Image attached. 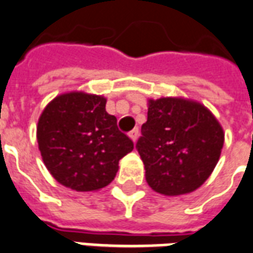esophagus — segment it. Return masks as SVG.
Listing matches in <instances>:
<instances>
[{"mask_svg":"<svg viewBox=\"0 0 253 253\" xmlns=\"http://www.w3.org/2000/svg\"><path fill=\"white\" fill-rule=\"evenodd\" d=\"M128 136H130L131 139L135 142V140L138 139V136H139V130H138V128H134V130H131L130 132H128Z\"/></svg>","mask_w":253,"mask_h":253,"instance_id":"obj_1","label":"esophagus"}]
</instances>
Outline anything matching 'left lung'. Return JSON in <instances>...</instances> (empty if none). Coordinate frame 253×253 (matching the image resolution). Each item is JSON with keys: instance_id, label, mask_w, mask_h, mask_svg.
<instances>
[{"instance_id": "left-lung-1", "label": "left lung", "mask_w": 253, "mask_h": 253, "mask_svg": "<svg viewBox=\"0 0 253 253\" xmlns=\"http://www.w3.org/2000/svg\"><path fill=\"white\" fill-rule=\"evenodd\" d=\"M224 143L220 123L202 103L183 98L148 101L136 142L146 180L162 195H184L211 175Z\"/></svg>"}]
</instances>
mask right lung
<instances>
[{"mask_svg":"<svg viewBox=\"0 0 253 253\" xmlns=\"http://www.w3.org/2000/svg\"><path fill=\"white\" fill-rule=\"evenodd\" d=\"M37 140L53 178L75 191H96L113 182L132 140L106 111V98L82 91L58 95L38 119Z\"/></svg>","mask_w":253,"mask_h":253,"instance_id":"1","label":"right lung"}]
</instances>
